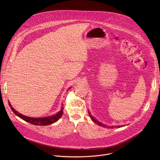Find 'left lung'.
I'll return each instance as SVG.
<instances>
[{"label":"left lung","instance_id":"8db88e82","mask_svg":"<svg viewBox=\"0 0 160 160\" xmlns=\"http://www.w3.org/2000/svg\"><path fill=\"white\" fill-rule=\"evenodd\" d=\"M88 113H89V114L90 117L91 118L92 120L95 123H97L98 125H99V126H103V127H104V128H113L115 127V126H106V125H104V124H102L101 122H100L99 121H98L97 120H96L93 117H92L89 112H88ZM122 126H116V127H117V128H121Z\"/></svg>","mask_w":160,"mask_h":160}]
</instances>
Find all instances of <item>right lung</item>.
Masks as SVG:
<instances>
[{
    "label": "right lung",
    "mask_w": 160,
    "mask_h": 160,
    "mask_svg": "<svg viewBox=\"0 0 160 160\" xmlns=\"http://www.w3.org/2000/svg\"><path fill=\"white\" fill-rule=\"evenodd\" d=\"M9 106L10 107L11 110L17 116H18V117L22 118L24 121H25L28 122H29L32 124L36 125V126H47V125L53 124V123L55 122L56 121H57L62 117V114L63 113V107H62V110L59 112H58L57 114H55L52 116L42 118H34L28 117V116H26L23 114L19 113L12 107L10 103H9Z\"/></svg>",
    "instance_id": "obj_1"
}]
</instances>
